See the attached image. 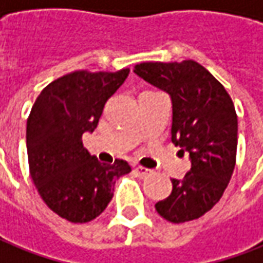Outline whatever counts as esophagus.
I'll return each instance as SVG.
<instances>
[{
    "label": "esophagus",
    "mask_w": 263,
    "mask_h": 263,
    "mask_svg": "<svg viewBox=\"0 0 263 263\" xmlns=\"http://www.w3.org/2000/svg\"><path fill=\"white\" fill-rule=\"evenodd\" d=\"M134 171H135V174H137L138 177H141V178H144V177H148L153 174V170L145 168V167H141V165H137V167L134 168Z\"/></svg>",
    "instance_id": "obj_1"
}]
</instances>
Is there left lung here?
I'll list each match as a JSON object with an SVG mask.
<instances>
[{
  "instance_id": "1",
  "label": "left lung",
  "mask_w": 263,
  "mask_h": 263,
  "mask_svg": "<svg viewBox=\"0 0 263 263\" xmlns=\"http://www.w3.org/2000/svg\"><path fill=\"white\" fill-rule=\"evenodd\" d=\"M139 78L167 92L173 103L171 141L190 155L192 168L173 178V192L155 204L171 223L199 219L220 200L236 164L237 115L219 80L194 60L148 62L135 67Z\"/></svg>"
}]
</instances>
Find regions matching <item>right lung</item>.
<instances>
[{
    "label": "right lung",
    "mask_w": 263,
    "mask_h": 263,
    "mask_svg": "<svg viewBox=\"0 0 263 263\" xmlns=\"http://www.w3.org/2000/svg\"><path fill=\"white\" fill-rule=\"evenodd\" d=\"M128 73H67L43 89L27 119L30 176L50 210L71 223L96 219L114 197L115 181L131 171L124 160L101 164L82 142Z\"/></svg>",
    "instance_id": "add662e5"
}]
</instances>
